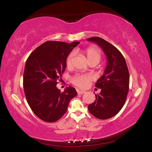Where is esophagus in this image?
<instances>
[{
  "mask_svg": "<svg viewBox=\"0 0 152 152\" xmlns=\"http://www.w3.org/2000/svg\"><path fill=\"white\" fill-rule=\"evenodd\" d=\"M85 91H78V94H80V95H82L83 94V93H85Z\"/></svg>",
  "mask_w": 152,
  "mask_h": 152,
  "instance_id": "obj_1",
  "label": "esophagus"
}]
</instances>
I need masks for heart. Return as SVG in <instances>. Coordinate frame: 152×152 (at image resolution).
Masks as SVG:
<instances>
[{
	"label": "heart",
	"mask_w": 152,
	"mask_h": 152,
	"mask_svg": "<svg viewBox=\"0 0 152 152\" xmlns=\"http://www.w3.org/2000/svg\"><path fill=\"white\" fill-rule=\"evenodd\" d=\"M85 56H86L87 61L88 63L90 62H95L97 64L101 58V51L97 48L93 46H90L83 51ZM74 57V52L70 53L69 56L67 57L66 61V64L67 67H71L72 65V60ZM91 77L88 75H85V74H76L71 78V81L74 85L79 87L81 88H84L88 85Z\"/></svg>",
	"instance_id": "1"
}]
</instances>
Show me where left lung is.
Segmentation results:
<instances>
[{"instance_id":"left-lung-1","label":"left lung","mask_w":152,"mask_h":152,"mask_svg":"<svg viewBox=\"0 0 152 152\" xmlns=\"http://www.w3.org/2000/svg\"><path fill=\"white\" fill-rule=\"evenodd\" d=\"M88 41L96 44L104 51L107 64L104 74L95 86L101 89L96 99L88 106L95 118L106 119L114 117L124 106L129 87V73L124 57L117 48L99 37H91Z\"/></svg>"}]
</instances>
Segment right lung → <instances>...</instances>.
Here are the masks:
<instances>
[{
  "label": "right lung",
  "mask_w": 152,
  "mask_h": 152,
  "mask_svg": "<svg viewBox=\"0 0 152 152\" xmlns=\"http://www.w3.org/2000/svg\"><path fill=\"white\" fill-rule=\"evenodd\" d=\"M79 43L48 41L28 57L23 73L24 91L31 110L42 120L52 123L59 119L77 95L73 87H67L61 93L56 86L65 70L68 56Z\"/></svg>",
  "instance_id": "right-lung-1"
}]
</instances>
